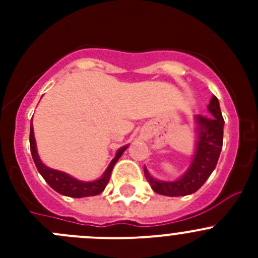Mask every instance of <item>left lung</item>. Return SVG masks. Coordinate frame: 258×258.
Wrapping results in <instances>:
<instances>
[{
  "instance_id": "1",
  "label": "left lung",
  "mask_w": 258,
  "mask_h": 258,
  "mask_svg": "<svg viewBox=\"0 0 258 258\" xmlns=\"http://www.w3.org/2000/svg\"><path fill=\"white\" fill-rule=\"evenodd\" d=\"M209 116H195L197 147L188 169L175 181H160L154 178L145 166V175L155 192L165 197H184L197 192L206 183L217 165L222 150L223 121L220 102L212 97L208 104Z\"/></svg>"
}]
</instances>
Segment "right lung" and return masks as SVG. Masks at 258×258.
I'll return each instance as SVG.
<instances>
[{
    "label": "right lung",
    "instance_id": "1",
    "mask_svg": "<svg viewBox=\"0 0 258 258\" xmlns=\"http://www.w3.org/2000/svg\"><path fill=\"white\" fill-rule=\"evenodd\" d=\"M29 145H31V154L32 159L35 161L36 168L40 172V174L44 177L45 181L47 182L50 187L52 190H55L56 192L64 195V197L70 198H86V197H94L98 194L103 192V190L106 188L107 183L109 181V177H111V172H112L113 166L117 163V160L121 157V155L124 154L125 150L127 149V146L124 147H120L116 152L115 157H113L109 165L107 166V169L104 170V173L102 174V177L99 179H95V181H80V179L74 178L72 175L67 174L64 172H60V170L51 169L49 166L45 165L42 161H41L40 156H38L37 152V146H36V140H35V132H33V125H32L31 120V132H29Z\"/></svg>",
    "mask_w": 258,
    "mask_h": 258
}]
</instances>
